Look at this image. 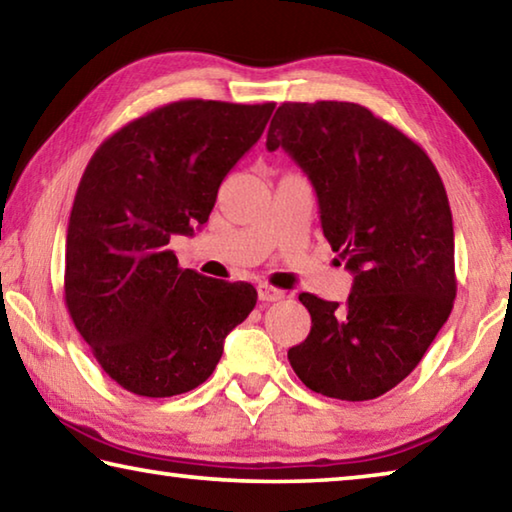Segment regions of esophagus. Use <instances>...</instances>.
I'll return each instance as SVG.
<instances>
[{
	"mask_svg": "<svg viewBox=\"0 0 512 512\" xmlns=\"http://www.w3.org/2000/svg\"><path fill=\"white\" fill-rule=\"evenodd\" d=\"M257 296L262 302H277L284 298V293L280 289H273L271 284H259L257 287Z\"/></svg>",
	"mask_w": 512,
	"mask_h": 512,
	"instance_id": "esophagus-1",
	"label": "esophagus"
}]
</instances>
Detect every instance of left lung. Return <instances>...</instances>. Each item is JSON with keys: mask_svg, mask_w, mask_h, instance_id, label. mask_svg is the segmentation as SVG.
Returning a JSON list of instances; mask_svg holds the SVG:
<instances>
[{"mask_svg": "<svg viewBox=\"0 0 512 512\" xmlns=\"http://www.w3.org/2000/svg\"><path fill=\"white\" fill-rule=\"evenodd\" d=\"M266 149H284L316 189L320 225L354 275L345 305L300 293L311 332L289 350L302 384L336 400L391 391L452 314L454 223L418 144L348 101L282 103Z\"/></svg>", "mask_w": 512, "mask_h": 512, "instance_id": "8db88e82", "label": "left lung"}]
</instances>
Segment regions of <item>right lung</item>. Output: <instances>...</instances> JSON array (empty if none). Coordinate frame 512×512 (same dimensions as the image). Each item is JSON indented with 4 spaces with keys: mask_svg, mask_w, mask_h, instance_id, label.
<instances>
[{
    "mask_svg": "<svg viewBox=\"0 0 512 512\" xmlns=\"http://www.w3.org/2000/svg\"><path fill=\"white\" fill-rule=\"evenodd\" d=\"M273 108L167 103L110 135L85 167L67 225L65 302L99 366L126 391H194L253 311V284L180 268L169 241L207 221Z\"/></svg>",
    "mask_w": 512,
    "mask_h": 512,
    "instance_id": "add662e5",
    "label": "right lung"
}]
</instances>
